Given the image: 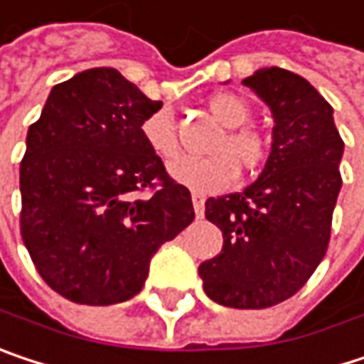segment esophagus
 <instances>
[{
    "label": "esophagus",
    "instance_id": "esophagus-1",
    "mask_svg": "<svg viewBox=\"0 0 364 364\" xmlns=\"http://www.w3.org/2000/svg\"><path fill=\"white\" fill-rule=\"evenodd\" d=\"M191 202H193V210H196V216L202 218L204 216V196L202 193H191Z\"/></svg>",
    "mask_w": 364,
    "mask_h": 364
}]
</instances>
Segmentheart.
I'll use <instances>...</instances> for the list:
<instances>
[{
	"label": "heart",
	"mask_w": 364,
	"mask_h": 364,
	"mask_svg": "<svg viewBox=\"0 0 364 364\" xmlns=\"http://www.w3.org/2000/svg\"><path fill=\"white\" fill-rule=\"evenodd\" d=\"M210 112L227 127L225 135L216 137L213 156L206 158H179L168 166L171 177L198 193H210L229 187L237 179L240 166L256 173L269 158V139L254 127H242L250 118L244 100L231 93H218L208 102ZM141 137L160 160L168 162L179 154L177 120L168 108L151 112L141 122Z\"/></svg>",
	"instance_id": "1"
}]
</instances>
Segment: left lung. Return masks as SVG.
Returning a JSON list of instances; mask_svg holds the SVG:
<instances>
[{
    "mask_svg": "<svg viewBox=\"0 0 364 364\" xmlns=\"http://www.w3.org/2000/svg\"><path fill=\"white\" fill-rule=\"evenodd\" d=\"M242 83L273 112L271 156L244 191L206 200L223 250L198 273L218 304L269 309L311 279L327 252L344 141L333 108L300 75L271 66Z\"/></svg>",
    "mask_w": 364,
    "mask_h": 364,
    "instance_id": "8db88e82",
    "label": "left lung"
}]
</instances>
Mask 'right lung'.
<instances>
[{"mask_svg": "<svg viewBox=\"0 0 364 364\" xmlns=\"http://www.w3.org/2000/svg\"><path fill=\"white\" fill-rule=\"evenodd\" d=\"M160 108L114 68H89L55 85L28 127L20 233L39 275L70 302L139 294L151 256L196 216L189 189L141 137Z\"/></svg>", "mask_w": 364, "mask_h": 364, "instance_id": "add662e5", "label": "right lung"}]
</instances>
